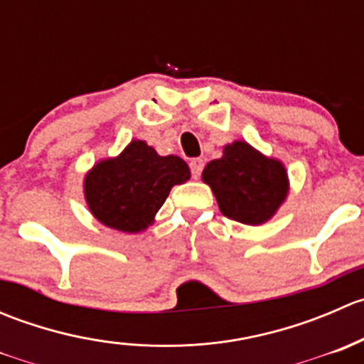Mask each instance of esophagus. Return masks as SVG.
I'll use <instances>...</instances> for the list:
<instances>
[{
  "label": "esophagus",
  "instance_id": "obj_1",
  "mask_svg": "<svg viewBox=\"0 0 364 364\" xmlns=\"http://www.w3.org/2000/svg\"><path fill=\"white\" fill-rule=\"evenodd\" d=\"M203 168H204V160L203 159H192L190 160V171H192L193 178H200L203 174Z\"/></svg>",
  "mask_w": 364,
  "mask_h": 364
}]
</instances>
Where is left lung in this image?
I'll return each mask as SVG.
<instances>
[{"mask_svg": "<svg viewBox=\"0 0 364 364\" xmlns=\"http://www.w3.org/2000/svg\"><path fill=\"white\" fill-rule=\"evenodd\" d=\"M203 179L211 186L223 216L248 225L267 222L289 190L284 165L241 141L225 146L222 159L209 161Z\"/></svg>", "mask_w": 364, "mask_h": 364, "instance_id": "1", "label": "left lung"}]
</instances>
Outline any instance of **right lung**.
Here are the masks:
<instances>
[{"label": "right lung", "mask_w": 364, "mask_h": 364, "mask_svg": "<svg viewBox=\"0 0 364 364\" xmlns=\"http://www.w3.org/2000/svg\"><path fill=\"white\" fill-rule=\"evenodd\" d=\"M190 178L179 156H160L142 141H134L117 159L95 165L86 176L84 193L95 218L121 232L151 225L174 185Z\"/></svg>", "instance_id": "right-lung-1"}]
</instances>
